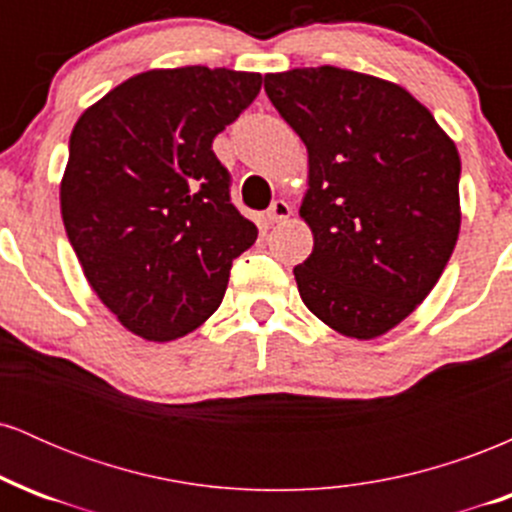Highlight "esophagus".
I'll return each mask as SVG.
<instances>
[{
  "label": "esophagus",
  "mask_w": 512,
  "mask_h": 512,
  "mask_svg": "<svg viewBox=\"0 0 512 512\" xmlns=\"http://www.w3.org/2000/svg\"><path fill=\"white\" fill-rule=\"evenodd\" d=\"M291 216V207L289 202H284V199H276V202H272V207H269L267 211V219L269 223H281L286 221Z\"/></svg>",
  "instance_id": "34e87169"
}]
</instances>
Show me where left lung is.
I'll list each match as a JSON object with an SVG mask.
<instances>
[{
	"label": "left lung",
	"instance_id": "left-lung-1",
	"mask_svg": "<svg viewBox=\"0 0 512 512\" xmlns=\"http://www.w3.org/2000/svg\"><path fill=\"white\" fill-rule=\"evenodd\" d=\"M308 149L301 219L313 252L293 267L315 317L351 339L383 337L424 303L460 236V154L424 103L339 67L264 76Z\"/></svg>",
	"mask_w": 512,
	"mask_h": 512
}]
</instances>
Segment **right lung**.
Returning a JSON list of instances; mask_svg holds the SVG:
<instances>
[{"mask_svg": "<svg viewBox=\"0 0 512 512\" xmlns=\"http://www.w3.org/2000/svg\"><path fill=\"white\" fill-rule=\"evenodd\" d=\"M260 88L257 72L149 69L76 120L62 221L91 289L137 337L173 342L197 330L257 240L211 142Z\"/></svg>", "mask_w": 512, "mask_h": 512, "instance_id": "obj_1", "label": "right lung"}]
</instances>
